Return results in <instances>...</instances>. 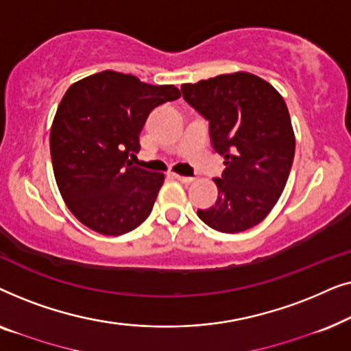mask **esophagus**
<instances>
[{"label":"esophagus","mask_w":351,"mask_h":351,"mask_svg":"<svg viewBox=\"0 0 351 351\" xmlns=\"http://www.w3.org/2000/svg\"><path fill=\"white\" fill-rule=\"evenodd\" d=\"M174 177H176V179L177 180H179V182H182V184H185V185H190L191 184V182H193L195 179H193V177H185V176H179V174H174Z\"/></svg>","instance_id":"34e87169"}]
</instances>
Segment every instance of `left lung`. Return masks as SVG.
Wrapping results in <instances>:
<instances>
[{
  "mask_svg": "<svg viewBox=\"0 0 351 351\" xmlns=\"http://www.w3.org/2000/svg\"><path fill=\"white\" fill-rule=\"evenodd\" d=\"M182 94L209 121L210 142L225 160L222 177L214 179L217 201L198 209V217L222 233L256 227L280 199L294 161L285 99L247 71L182 84Z\"/></svg>",
  "mask_w": 351,
  "mask_h": 351,
  "instance_id": "obj_1",
  "label": "left lung"
}]
</instances>
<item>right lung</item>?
I'll list each match as a JSON object with an SVG mask.
<instances>
[{
  "mask_svg": "<svg viewBox=\"0 0 351 351\" xmlns=\"http://www.w3.org/2000/svg\"><path fill=\"white\" fill-rule=\"evenodd\" d=\"M179 97L176 86L147 84L113 70L70 86L57 107L49 145L57 186L81 223L118 237L150 215L165 174L131 160L152 110Z\"/></svg>",
  "mask_w": 351,
  "mask_h": 351,
  "instance_id": "obj_1",
  "label": "right lung"
}]
</instances>
